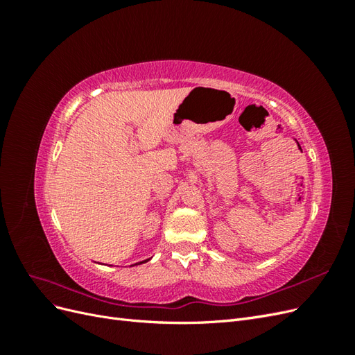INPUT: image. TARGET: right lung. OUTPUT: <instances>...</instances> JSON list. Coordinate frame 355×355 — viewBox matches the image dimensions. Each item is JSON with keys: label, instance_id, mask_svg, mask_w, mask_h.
<instances>
[{"label": "right lung", "instance_id": "right-lung-1", "mask_svg": "<svg viewBox=\"0 0 355 355\" xmlns=\"http://www.w3.org/2000/svg\"><path fill=\"white\" fill-rule=\"evenodd\" d=\"M144 262H148V259H146V261H144ZM144 262H139V263H144ZM139 263H136V265H139Z\"/></svg>", "mask_w": 355, "mask_h": 355}]
</instances>
